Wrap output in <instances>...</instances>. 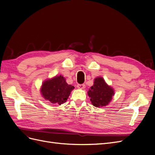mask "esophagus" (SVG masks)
<instances>
[{
    "instance_id": "esophagus-1",
    "label": "esophagus",
    "mask_w": 155,
    "mask_h": 155,
    "mask_svg": "<svg viewBox=\"0 0 155 155\" xmlns=\"http://www.w3.org/2000/svg\"><path fill=\"white\" fill-rule=\"evenodd\" d=\"M77 87L79 89H84L85 88V84H78L77 85Z\"/></svg>"
}]
</instances>
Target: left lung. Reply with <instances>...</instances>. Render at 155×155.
<instances>
[{
  "mask_svg": "<svg viewBox=\"0 0 155 155\" xmlns=\"http://www.w3.org/2000/svg\"><path fill=\"white\" fill-rule=\"evenodd\" d=\"M88 95L94 106L101 107L109 104L114 95V91L105 83L104 78L97 77L95 78L93 86L89 88Z\"/></svg>",
  "mask_w": 155,
  "mask_h": 155,
  "instance_id": "8db88e82",
  "label": "left lung"
}]
</instances>
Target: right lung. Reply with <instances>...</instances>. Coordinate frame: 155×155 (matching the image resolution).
<instances>
[{
    "label": "right lung",
    "mask_w": 155,
    "mask_h": 155,
    "mask_svg": "<svg viewBox=\"0 0 155 155\" xmlns=\"http://www.w3.org/2000/svg\"><path fill=\"white\" fill-rule=\"evenodd\" d=\"M74 87L68 85L61 76L47 79L42 84L41 92L46 100L55 105H61L67 100Z\"/></svg>",
    "instance_id": "add662e5"
}]
</instances>
